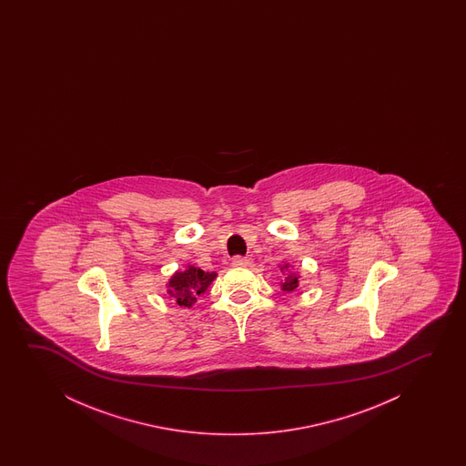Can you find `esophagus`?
Here are the masks:
<instances>
[{
  "mask_svg": "<svg viewBox=\"0 0 466 466\" xmlns=\"http://www.w3.org/2000/svg\"><path fill=\"white\" fill-rule=\"evenodd\" d=\"M232 264L234 266H249L251 264V258L248 256H234V259H232Z\"/></svg>",
  "mask_w": 466,
  "mask_h": 466,
  "instance_id": "34e87169",
  "label": "esophagus"
}]
</instances>
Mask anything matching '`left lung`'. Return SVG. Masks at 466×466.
I'll use <instances>...</instances> for the list:
<instances>
[{
  "mask_svg": "<svg viewBox=\"0 0 466 466\" xmlns=\"http://www.w3.org/2000/svg\"><path fill=\"white\" fill-rule=\"evenodd\" d=\"M285 268H287V266H285ZM281 288H283V291L291 293V291H294V289L298 288V277L294 274L288 275V279H285V281L281 283Z\"/></svg>",
  "mask_w": 466,
  "mask_h": 466,
  "instance_id": "1",
  "label": "left lung"
}]
</instances>
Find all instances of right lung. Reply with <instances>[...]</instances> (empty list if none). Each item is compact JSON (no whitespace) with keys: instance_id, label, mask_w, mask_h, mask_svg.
I'll use <instances>...</instances> for the list:
<instances>
[{"instance_id":"right-lung-1","label":"right lung","mask_w":466,"mask_h":466,"mask_svg":"<svg viewBox=\"0 0 466 466\" xmlns=\"http://www.w3.org/2000/svg\"><path fill=\"white\" fill-rule=\"evenodd\" d=\"M217 274H208L202 268L189 266L185 272H177L168 283V293L178 306L191 307L198 296L204 293Z\"/></svg>"}]
</instances>
